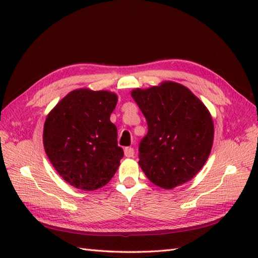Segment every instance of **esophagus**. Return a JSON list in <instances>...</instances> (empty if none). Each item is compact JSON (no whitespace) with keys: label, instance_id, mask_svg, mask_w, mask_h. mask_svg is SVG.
<instances>
[{"label":"esophagus","instance_id":"1","mask_svg":"<svg viewBox=\"0 0 258 258\" xmlns=\"http://www.w3.org/2000/svg\"><path fill=\"white\" fill-rule=\"evenodd\" d=\"M134 149L133 147H125L124 154L126 157H133L134 156Z\"/></svg>","mask_w":258,"mask_h":258}]
</instances>
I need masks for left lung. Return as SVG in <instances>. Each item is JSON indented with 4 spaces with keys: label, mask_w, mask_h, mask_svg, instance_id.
<instances>
[{
    "label": "left lung",
    "mask_w": 258,
    "mask_h": 258,
    "mask_svg": "<svg viewBox=\"0 0 258 258\" xmlns=\"http://www.w3.org/2000/svg\"><path fill=\"white\" fill-rule=\"evenodd\" d=\"M147 120L139 164L153 184L171 189L201 171L213 146L210 112L187 87L175 82L132 92Z\"/></svg>",
    "instance_id": "obj_1"
}]
</instances>
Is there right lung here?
<instances>
[{
    "mask_svg": "<svg viewBox=\"0 0 258 258\" xmlns=\"http://www.w3.org/2000/svg\"><path fill=\"white\" fill-rule=\"evenodd\" d=\"M117 96L107 91L70 92L47 115L43 144L48 160L65 182L95 190L114 176L124 156L111 120Z\"/></svg>",
    "mask_w": 258,
    "mask_h": 258,
    "instance_id": "add662e5",
    "label": "right lung"
}]
</instances>
